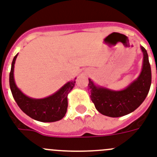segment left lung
I'll return each instance as SVG.
<instances>
[{"label":"left lung","instance_id":"obj_1","mask_svg":"<svg viewBox=\"0 0 157 157\" xmlns=\"http://www.w3.org/2000/svg\"><path fill=\"white\" fill-rule=\"evenodd\" d=\"M143 53L142 68L137 79L122 90H111L96 85L88 79L90 97L99 113L117 118L133 112L144 102L152 81V73L146 50L141 46Z\"/></svg>","mask_w":157,"mask_h":157}]
</instances>
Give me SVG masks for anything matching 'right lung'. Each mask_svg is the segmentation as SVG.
Returning <instances> with one entry per match:
<instances>
[{"label": "right lung", "mask_w": 157, "mask_h": 157, "mask_svg": "<svg viewBox=\"0 0 157 157\" xmlns=\"http://www.w3.org/2000/svg\"><path fill=\"white\" fill-rule=\"evenodd\" d=\"M18 54L13 58L9 74V84L15 101L20 108L31 118L43 122L59 121L66 114L68 107V95L75 85L74 80L65 84L52 95L42 99H35L26 95L17 87L14 79V65Z\"/></svg>", "instance_id": "add662e5"}]
</instances>
